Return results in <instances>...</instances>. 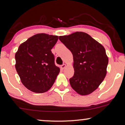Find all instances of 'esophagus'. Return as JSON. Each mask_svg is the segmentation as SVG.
Returning a JSON list of instances; mask_svg holds the SVG:
<instances>
[{"mask_svg":"<svg viewBox=\"0 0 125 125\" xmlns=\"http://www.w3.org/2000/svg\"><path fill=\"white\" fill-rule=\"evenodd\" d=\"M65 67H66V65L65 64L61 65V68L62 69H64L65 68Z\"/></svg>","mask_w":125,"mask_h":125,"instance_id":"1","label":"esophagus"}]
</instances>
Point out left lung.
Returning a JSON list of instances; mask_svg holds the SVG:
<instances>
[{"mask_svg":"<svg viewBox=\"0 0 125 125\" xmlns=\"http://www.w3.org/2000/svg\"><path fill=\"white\" fill-rule=\"evenodd\" d=\"M59 38L73 56L74 74L69 79L72 87L81 95L92 93L106 74L108 58L104 47L83 32L60 36Z\"/></svg>","mask_w":125,"mask_h":125,"instance_id":"left-lung-1","label":"left lung"}]
</instances>
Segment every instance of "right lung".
<instances>
[{
    "instance_id": "obj_1",
    "label": "right lung",
    "mask_w": 125,
    "mask_h": 125,
    "mask_svg": "<svg viewBox=\"0 0 125 125\" xmlns=\"http://www.w3.org/2000/svg\"><path fill=\"white\" fill-rule=\"evenodd\" d=\"M57 40V35L37 34L22 43L16 53V71L22 84L34 93L47 91L59 74L51 52Z\"/></svg>"
}]
</instances>
